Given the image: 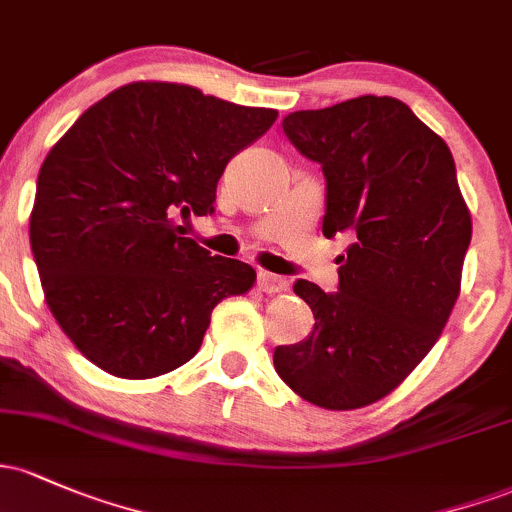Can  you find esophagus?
<instances>
[{
    "label": "esophagus",
    "mask_w": 512,
    "mask_h": 512,
    "mask_svg": "<svg viewBox=\"0 0 512 512\" xmlns=\"http://www.w3.org/2000/svg\"><path fill=\"white\" fill-rule=\"evenodd\" d=\"M286 279L284 277H277V274L272 272H257V289L262 291V294H279V291H286Z\"/></svg>",
    "instance_id": "esophagus-1"
}]
</instances>
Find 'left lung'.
Masks as SVG:
<instances>
[{"mask_svg":"<svg viewBox=\"0 0 512 512\" xmlns=\"http://www.w3.org/2000/svg\"><path fill=\"white\" fill-rule=\"evenodd\" d=\"M325 177L323 235L350 233L338 291L306 279L313 333L274 350L291 391L328 411L391 393L440 338L462 284L471 216L447 143L403 101L347 99L282 121Z\"/></svg>","mask_w":512,"mask_h":512,"instance_id":"left-lung-1","label":"left lung"}]
</instances>
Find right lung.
Instances as JSON below:
<instances>
[{"mask_svg": "<svg viewBox=\"0 0 512 512\" xmlns=\"http://www.w3.org/2000/svg\"><path fill=\"white\" fill-rule=\"evenodd\" d=\"M274 121L189 84L133 82L53 145L28 235L50 313L89 362L121 379L172 372L199 352L216 303L255 284L174 216L213 213L230 157Z\"/></svg>", "mask_w": 512, "mask_h": 512, "instance_id": "obj_1", "label": "right lung"}]
</instances>
